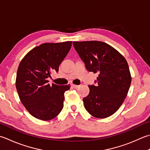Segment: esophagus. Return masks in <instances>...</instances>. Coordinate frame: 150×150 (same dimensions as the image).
Listing matches in <instances>:
<instances>
[{"label":"esophagus","mask_w":150,"mask_h":150,"mask_svg":"<svg viewBox=\"0 0 150 150\" xmlns=\"http://www.w3.org/2000/svg\"><path fill=\"white\" fill-rule=\"evenodd\" d=\"M71 86L73 87V88H79V85H75V84H71Z\"/></svg>","instance_id":"1"}]
</instances>
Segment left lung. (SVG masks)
Wrapping results in <instances>:
<instances>
[{"label": "left lung", "instance_id": "obj_1", "mask_svg": "<svg viewBox=\"0 0 150 150\" xmlns=\"http://www.w3.org/2000/svg\"><path fill=\"white\" fill-rule=\"evenodd\" d=\"M73 46L88 71L99 73L96 85H89L83 98L91 115L105 118L115 113L129 89L131 77L125 58L108 44L99 41L73 42Z\"/></svg>", "mask_w": 150, "mask_h": 150}]
</instances>
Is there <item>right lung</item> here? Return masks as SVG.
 I'll use <instances>...</instances> for the list:
<instances>
[{"label":"right lung","mask_w":150,"mask_h":150,"mask_svg":"<svg viewBox=\"0 0 150 150\" xmlns=\"http://www.w3.org/2000/svg\"><path fill=\"white\" fill-rule=\"evenodd\" d=\"M71 42L46 43L25 55L18 67L16 89L20 100L32 116L41 120L57 117L64 107V93L69 85L48 84L52 71L58 67L71 47Z\"/></svg>","instance_id":"add662e5"}]
</instances>
